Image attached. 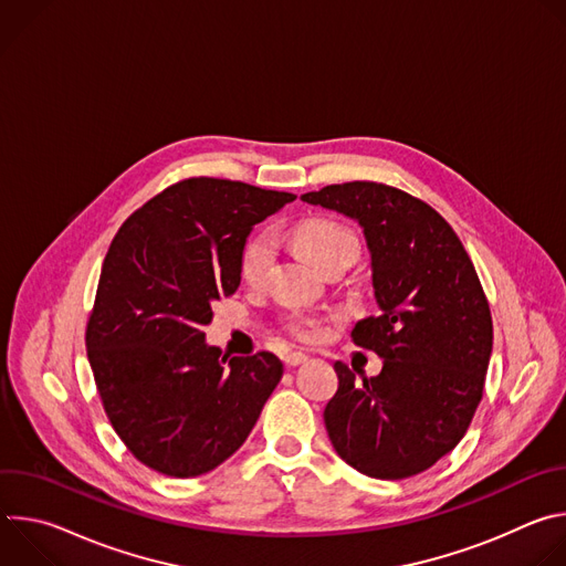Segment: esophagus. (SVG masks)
<instances>
[{
    "label": "esophagus",
    "mask_w": 566,
    "mask_h": 566,
    "mask_svg": "<svg viewBox=\"0 0 566 566\" xmlns=\"http://www.w3.org/2000/svg\"><path fill=\"white\" fill-rule=\"evenodd\" d=\"M308 360V356H304V354H300V352H293V354H286L284 356V365L286 367H297V365H302V363H306Z\"/></svg>",
    "instance_id": "1"
}]
</instances>
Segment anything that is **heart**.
<instances>
[{"instance_id": "1", "label": "heart", "mask_w": 566, "mask_h": 566, "mask_svg": "<svg viewBox=\"0 0 566 566\" xmlns=\"http://www.w3.org/2000/svg\"><path fill=\"white\" fill-rule=\"evenodd\" d=\"M295 239L300 249L317 264L325 269L329 260H334L340 253H356L358 239L356 234L332 219H308L295 228ZM275 262V239L271 232L260 230L253 232L239 253V273L241 280L251 286H262L273 269ZM286 332L295 336L302 343H315L322 336L319 322L304 313H289L286 317Z\"/></svg>"}]
</instances>
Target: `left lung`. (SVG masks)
Masks as SVG:
<instances>
[{
	"label": "left lung",
	"instance_id": "1",
	"mask_svg": "<svg viewBox=\"0 0 566 566\" xmlns=\"http://www.w3.org/2000/svg\"><path fill=\"white\" fill-rule=\"evenodd\" d=\"M360 223L371 255L378 315L352 340L382 358L378 376L336 363L325 408L336 452L358 472L406 479L434 465L465 434L493 352V317L450 223L398 188L352 181L302 195Z\"/></svg>",
	"mask_w": 566,
	"mask_h": 566
}]
</instances>
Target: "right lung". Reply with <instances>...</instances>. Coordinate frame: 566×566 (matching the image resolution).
<instances>
[{
    "label": "right lung",
    "instance_id": "right-lung-1",
    "mask_svg": "<svg viewBox=\"0 0 566 566\" xmlns=\"http://www.w3.org/2000/svg\"><path fill=\"white\" fill-rule=\"evenodd\" d=\"M293 199L195 177L118 228L85 340L107 419L147 468L168 476L210 472L247 441L277 387V356H221L201 329L210 304L237 291L253 226Z\"/></svg>",
    "mask_w": 566,
    "mask_h": 566
}]
</instances>
